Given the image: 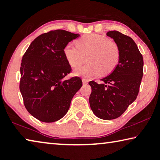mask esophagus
Here are the masks:
<instances>
[{
  "label": "esophagus",
  "mask_w": 160,
  "mask_h": 160,
  "mask_svg": "<svg viewBox=\"0 0 160 160\" xmlns=\"http://www.w3.org/2000/svg\"><path fill=\"white\" fill-rule=\"evenodd\" d=\"M82 81H83V84L88 83V81H87L86 79H82Z\"/></svg>",
  "instance_id": "1"
}]
</instances>
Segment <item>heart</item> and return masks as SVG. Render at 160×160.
Here are the masks:
<instances>
[{"instance_id":"1","label":"heart","mask_w":160,"mask_h":160,"mask_svg":"<svg viewBox=\"0 0 160 160\" xmlns=\"http://www.w3.org/2000/svg\"><path fill=\"white\" fill-rule=\"evenodd\" d=\"M77 46L69 43L63 53L71 67H79L87 57L88 63L74 70V74L87 79L98 77L102 74L112 72L118 65L120 50L116 42L106 36L86 34L76 42Z\"/></svg>"}]
</instances>
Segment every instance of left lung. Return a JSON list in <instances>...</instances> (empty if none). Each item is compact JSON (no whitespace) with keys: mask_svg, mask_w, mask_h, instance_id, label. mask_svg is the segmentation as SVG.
<instances>
[{"mask_svg":"<svg viewBox=\"0 0 160 160\" xmlns=\"http://www.w3.org/2000/svg\"><path fill=\"white\" fill-rule=\"evenodd\" d=\"M107 35L113 39L120 50L118 65L98 84L88 83L92 92L89 98L92 112L99 118L113 120L120 117L137 99L143 77V60L134 41L116 31Z\"/></svg>","mask_w":160,"mask_h":160,"instance_id":"1","label":"left lung"}]
</instances>
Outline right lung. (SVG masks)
<instances>
[{
  "label": "right lung",
  "mask_w": 160,
  "mask_h": 160,
  "mask_svg": "<svg viewBox=\"0 0 160 160\" xmlns=\"http://www.w3.org/2000/svg\"><path fill=\"white\" fill-rule=\"evenodd\" d=\"M79 36L64 30L51 31L36 38L23 56L20 92L27 111L42 122L62 118L82 86L78 77L62 80L72 70L63 49Z\"/></svg>",
  "instance_id": "add662e5"
}]
</instances>
